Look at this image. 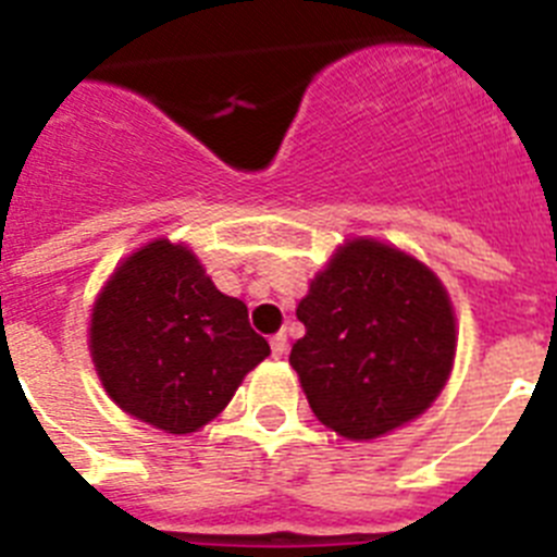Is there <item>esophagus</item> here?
Listing matches in <instances>:
<instances>
[{
	"mask_svg": "<svg viewBox=\"0 0 557 557\" xmlns=\"http://www.w3.org/2000/svg\"><path fill=\"white\" fill-rule=\"evenodd\" d=\"M270 348H273V357H284V354H287V334H273V337H270Z\"/></svg>",
	"mask_w": 557,
	"mask_h": 557,
	"instance_id": "34e87169",
	"label": "esophagus"
}]
</instances>
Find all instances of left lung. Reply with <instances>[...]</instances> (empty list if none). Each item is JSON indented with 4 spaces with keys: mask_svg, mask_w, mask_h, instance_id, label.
I'll return each mask as SVG.
<instances>
[{
    "mask_svg": "<svg viewBox=\"0 0 557 557\" xmlns=\"http://www.w3.org/2000/svg\"><path fill=\"white\" fill-rule=\"evenodd\" d=\"M295 314L307 334L289 366L318 421L337 435H385L444 391L455 312L444 284L412 256L373 239L343 245Z\"/></svg>",
    "mask_w": 557,
    "mask_h": 557,
    "instance_id": "left-lung-1",
    "label": "left lung"
}]
</instances>
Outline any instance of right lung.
Returning a JSON list of instances; mask_svg holds the SVG:
<instances>
[{
    "label": "right lung",
    "mask_w": 557,
    "mask_h": 557,
    "mask_svg": "<svg viewBox=\"0 0 557 557\" xmlns=\"http://www.w3.org/2000/svg\"><path fill=\"white\" fill-rule=\"evenodd\" d=\"M268 354L248 307L166 239L127 256L91 314V357L106 393L172 435L209 424Z\"/></svg>",
    "instance_id": "obj_1"
}]
</instances>
